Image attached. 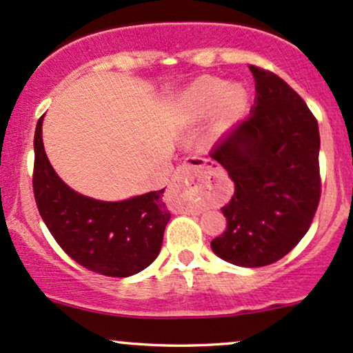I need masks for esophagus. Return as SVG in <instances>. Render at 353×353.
<instances>
[{"mask_svg": "<svg viewBox=\"0 0 353 353\" xmlns=\"http://www.w3.org/2000/svg\"><path fill=\"white\" fill-rule=\"evenodd\" d=\"M204 165H205V159H202V157H199V156L188 157V159H185L184 163H182L179 168L176 169V172H174V182H176V184H188L194 171H196V169L204 168ZM188 210L189 212L199 214V212H202V208L201 205L189 204Z\"/></svg>", "mask_w": 353, "mask_h": 353, "instance_id": "34e87169", "label": "esophagus"}]
</instances>
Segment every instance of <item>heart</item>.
Instances as JSON below:
<instances>
[{
	"mask_svg": "<svg viewBox=\"0 0 353 353\" xmlns=\"http://www.w3.org/2000/svg\"><path fill=\"white\" fill-rule=\"evenodd\" d=\"M249 103V94L242 84H228L221 78L197 79L182 92L181 108L190 117H204L217 109L219 125L244 111Z\"/></svg>",
	"mask_w": 353,
	"mask_h": 353,
	"instance_id": "obj_1",
	"label": "heart"
}]
</instances>
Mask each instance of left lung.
<instances>
[{
  "label": "left lung",
  "instance_id": "8db88e82",
  "mask_svg": "<svg viewBox=\"0 0 353 353\" xmlns=\"http://www.w3.org/2000/svg\"><path fill=\"white\" fill-rule=\"evenodd\" d=\"M249 70L252 111L209 152L236 188L221 209L228 229L210 247L234 265L264 267L289 254L310 228L322 188L320 134L317 119L285 81Z\"/></svg>",
  "mask_w": 353,
  "mask_h": 353
}]
</instances>
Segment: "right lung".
Masks as SVG:
<instances>
[{
  "label": "right lung",
  "instance_id": "right-lung-1",
  "mask_svg": "<svg viewBox=\"0 0 353 353\" xmlns=\"http://www.w3.org/2000/svg\"><path fill=\"white\" fill-rule=\"evenodd\" d=\"M41 128L39 117L34 132V199L61 249L79 265L108 277H129L151 265L171 219L163 201L164 189L119 202L78 194L50 164Z\"/></svg>",
  "mask_w": 353,
  "mask_h": 353
}]
</instances>
